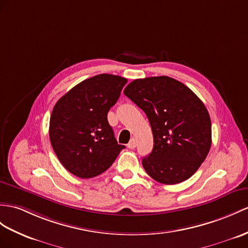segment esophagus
Segmentation results:
<instances>
[{"mask_svg": "<svg viewBox=\"0 0 248 248\" xmlns=\"http://www.w3.org/2000/svg\"><path fill=\"white\" fill-rule=\"evenodd\" d=\"M136 146H137L136 139H135V138H132L131 140L129 141V143H128V145H127V147H128L129 149H135V148H136Z\"/></svg>", "mask_w": 248, "mask_h": 248, "instance_id": "obj_1", "label": "esophagus"}]
</instances>
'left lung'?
<instances>
[{"label":"left lung","instance_id":"1","mask_svg":"<svg viewBox=\"0 0 248 248\" xmlns=\"http://www.w3.org/2000/svg\"><path fill=\"white\" fill-rule=\"evenodd\" d=\"M124 94L146 113L154 135L153 152L142 165L156 182L178 184L201 166L211 146V122L203 102L172 78H137Z\"/></svg>","mask_w":248,"mask_h":248}]
</instances>
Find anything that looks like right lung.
<instances>
[{
    "instance_id": "1",
    "label": "right lung",
    "mask_w": 248,
    "mask_h": 248,
    "mask_svg": "<svg viewBox=\"0 0 248 248\" xmlns=\"http://www.w3.org/2000/svg\"><path fill=\"white\" fill-rule=\"evenodd\" d=\"M126 83L120 76H94L71 88L54 105L50 143L70 173L82 179L99 176L125 148L114 138L107 113Z\"/></svg>"
}]
</instances>
